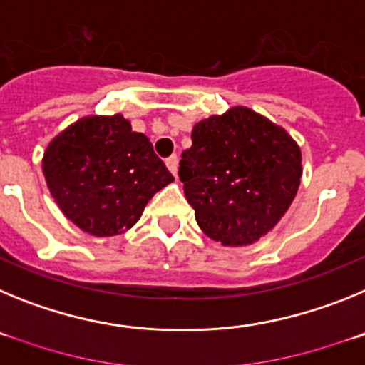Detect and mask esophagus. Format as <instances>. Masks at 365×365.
I'll list each match as a JSON object with an SVG mask.
<instances>
[{
    "instance_id": "esophagus-1",
    "label": "esophagus",
    "mask_w": 365,
    "mask_h": 365,
    "mask_svg": "<svg viewBox=\"0 0 365 365\" xmlns=\"http://www.w3.org/2000/svg\"><path fill=\"white\" fill-rule=\"evenodd\" d=\"M166 166L168 170L177 177V168H179V157L177 155H172V157H168L166 159Z\"/></svg>"
}]
</instances>
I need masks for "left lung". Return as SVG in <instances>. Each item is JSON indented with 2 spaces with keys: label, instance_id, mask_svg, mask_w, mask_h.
Segmentation results:
<instances>
[{
  "label": "left lung",
  "instance_id": "1",
  "mask_svg": "<svg viewBox=\"0 0 365 365\" xmlns=\"http://www.w3.org/2000/svg\"><path fill=\"white\" fill-rule=\"evenodd\" d=\"M179 177L199 228L222 247H250L289 210L302 150L285 128L245 106L193 125Z\"/></svg>",
  "mask_w": 365,
  "mask_h": 365
}]
</instances>
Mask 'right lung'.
I'll list each match as a JSON object with an SVG mask.
<instances>
[{
  "mask_svg": "<svg viewBox=\"0 0 365 365\" xmlns=\"http://www.w3.org/2000/svg\"><path fill=\"white\" fill-rule=\"evenodd\" d=\"M41 172L62 214L96 237L130 230L155 193L173 182L150 138L120 113L67 125L45 148Z\"/></svg>",
  "mask_w": 365,
  "mask_h": 365,
  "instance_id": "1",
  "label": "right lung"
}]
</instances>
